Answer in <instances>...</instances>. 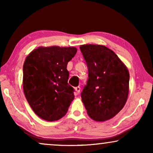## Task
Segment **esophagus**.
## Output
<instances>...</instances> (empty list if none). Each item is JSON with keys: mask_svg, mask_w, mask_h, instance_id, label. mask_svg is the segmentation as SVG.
Instances as JSON below:
<instances>
[{"mask_svg": "<svg viewBox=\"0 0 153 153\" xmlns=\"http://www.w3.org/2000/svg\"><path fill=\"white\" fill-rule=\"evenodd\" d=\"M80 91H81V88L79 86H77L75 88V91H76V93L77 94H79V93H80Z\"/></svg>", "mask_w": 153, "mask_h": 153, "instance_id": "1", "label": "esophagus"}]
</instances>
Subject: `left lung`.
I'll return each instance as SVG.
<instances>
[{"label": "left lung", "mask_w": 153, "mask_h": 153, "mask_svg": "<svg viewBox=\"0 0 153 153\" xmlns=\"http://www.w3.org/2000/svg\"><path fill=\"white\" fill-rule=\"evenodd\" d=\"M80 49L88 68V83L81 93L88 115L97 122L110 120L122 110L128 97V69L105 46L83 45Z\"/></svg>", "instance_id": "1"}]
</instances>
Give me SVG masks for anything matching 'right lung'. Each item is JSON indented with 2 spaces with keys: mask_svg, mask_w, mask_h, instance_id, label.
<instances>
[{
  "mask_svg": "<svg viewBox=\"0 0 153 153\" xmlns=\"http://www.w3.org/2000/svg\"><path fill=\"white\" fill-rule=\"evenodd\" d=\"M74 47H39L27 56L23 67V89L37 116L58 120L68 112L74 95L68 83V62L76 53Z\"/></svg>",
  "mask_w": 153,
  "mask_h": 153,
  "instance_id": "right-lung-1",
  "label": "right lung"
}]
</instances>
